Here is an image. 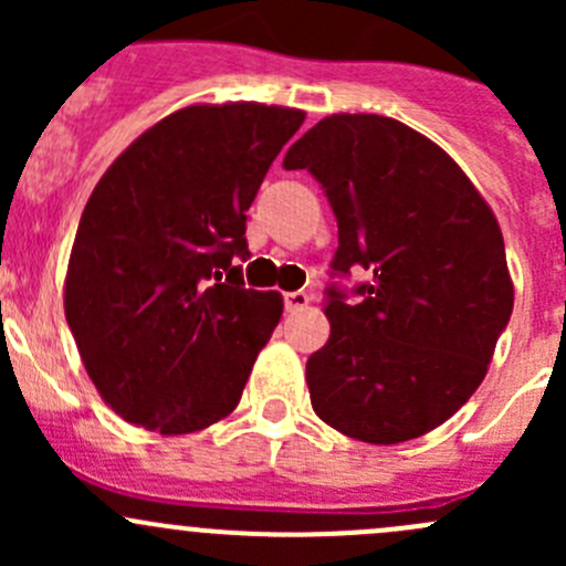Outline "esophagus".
Instances as JSON below:
<instances>
[{
    "mask_svg": "<svg viewBox=\"0 0 566 566\" xmlns=\"http://www.w3.org/2000/svg\"><path fill=\"white\" fill-rule=\"evenodd\" d=\"M310 304V295L304 290H293V293H284V310L287 312H298Z\"/></svg>",
    "mask_w": 566,
    "mask_h": 566,
    "instance_id": "1",
    "label": "esophagus"
}]
</instances>
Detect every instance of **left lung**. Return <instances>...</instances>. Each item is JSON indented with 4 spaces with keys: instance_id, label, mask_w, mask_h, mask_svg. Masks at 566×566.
<instances>
[{
    "instance_id": "8db88e82",
    "label": "left lung",
    "mask_w": 566,
    "mask_h": 566,
    "mask_svg": "<svg viewBox=\"0 0 566 566\" xmlns=\"http://www.w3.org/2000/svg\"><path fill=\"white\" fill-rule=\"evenodd\" d=\"M339 227L323 304L331 336L306 361L312 408L364 443L436 430L479 389L512 315L504 235L465 172L380 114H331L284 156Z\"/></svg>"
}]
</instances>
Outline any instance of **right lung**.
Returning <instances> with one entry per match:
<instances>
[{"mask_svg": "<svg viewBox=\"0 0 566 566\" xmlns=\"http://www.w3.org/2000/svg\"><path fill=\"white\" fill-rule=\"evenodd\" d=\"M304 123L298 108L188 106L142 134L78 221L65 317L117 416L161 436L241 402L282 295L243 284L247 210Z\"/></svg>", "mask_w": 566, "mask_h": 566, "instance_id": "add662e5", "label": "right lung"}]
</instances>
